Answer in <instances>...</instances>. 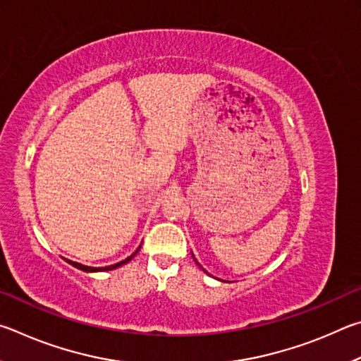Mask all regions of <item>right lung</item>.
I'll list each match as a JSON object with an SVG mask.
<instances>
[{
	"instance_id": "obj_1",
	"label": "right lung",
	"mask_w": 361,
	"mask_h": 361,
	"mask_svg": "<svg viewBox=\"0 0 361 361\" xmlns=\"http://www.w3.org/2000/svg\"><path fill=\"white\" fill-rule=\"evenodd\" d=\"M137 254V250L135 252V254L133 255H130L128 258H125L123 262H120V263H117V264H112V267H106V268H90V267H84V264H80V263H75V262H69L73 264V267H75V268H79V269H82V271H88V273H93V271H109V269H116V268H118V267H122V264H125V263H128L133 257H135Z\"/></svg>"
}]
</instances>
